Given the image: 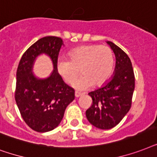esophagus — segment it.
Instances as JSON below:
<instances>
[{
	"label": "esophagus",
	"mask_w": 157,
	"mask_h": 157,
	"mask_svg": "<svg viewBox=\"0 0 157 157\" xmlns=\"http://www.w3.org/2000/svg\"><path fill=\"white\" fill-rule=\"evenodd\" d=\"M81 96H82V92H75V98H79V97H81Z\"/></svg>",
	"instance_id": "1"
}]
</instances>
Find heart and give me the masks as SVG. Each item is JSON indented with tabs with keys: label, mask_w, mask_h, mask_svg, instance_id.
Returning a JSON list of instances; mask_svg holds the SVG:
<instances>
[{
	"label": "heart",
	"mask_w": 157,
	"mask_h": 157,
	"mask_svg": "<svg viewBox=\"0 0 157 157\" xmlns=\"http://www.w3.org/2000/svg\"><path fill=\"white\" fill-rule=\"evenodd\" d=\"M69 59H59L57 71L69 84L78 77L75 87L78 90L87 89L92 84L101 87L107 82L112 75L115 57L111 48L101 45H88L77 47L69 53Z\"/></svg>",
	"instance_id": "b5f03b06"
}]
</instances>
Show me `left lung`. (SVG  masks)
<instances>
[{"label":"left lung","instance_id":"1","mask_svg":"<svg viewBox=\"0 0 157 157\" xmlns=\"http://www.w3.org/2000/svg\"><path fill=\"white\" fill-rule=\"evenodd\" d=\"M115 56L114 75L102 87L89 92L92 104L86 110L90 124L101 129H110L122 120L132 105L135 78L132 63L122 49L107 42Z\"/></svg>","mask_w":157,"mask_h":157}]
</instances>
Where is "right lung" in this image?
Returning a JSON list of instances; mask_svg holds the SVG:
<instances>
[{
  "label": "right lung",
  "instance_id": "add662e5",
  "mask_svg": "<svg viewBox=\"0 0 157 157\" xmlns=\"http://www.w3.org/2000/svg\"><path fill=\"white\" fill-rule=\"evenodd\" d=\"M60 37L48 36L39 39L24 52L16 73L15 101L24 122L34 131L48 132L61 122L67 105L75 99V90L65 83L57 71ZM47 54L53 71L49 77L39 79L32 73L36 57Z\"/></svg>",
  "mask_w": 157,
  "mask_h": 157
}]
</instances>
